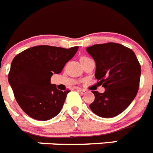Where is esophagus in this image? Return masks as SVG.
I'll return each mask as SVG.
<instances>
[{
	"label": "esophagus",
	"mask_w": 153,
	"mask_h": 153,
	"mask_svg": "<svg viewBox=\"0 0 153 153\" xmlns=\"http://www.w3.org/2000/svg\"><path fill=\"white\" fill-rule=\"evenodd\" d=\"M77 91L79 92H80V93H81V94H85V93H87V92H88V91L87 90H85V89H81V88H77Z\"/></svg>",
	"instance_id": "34e87169"
}]
</instances>
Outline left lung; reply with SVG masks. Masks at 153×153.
Returning a JSON list of instances; mask_svg holds the SVG:
<instances>
[{"mask_svg": "<svg viewBox=\"0 0 153 153\" xmlns=\"http://www.w3.org/2000/svg\"><path fill=\"white\" fill-rule=\"evenodd\" d=\"M96 63L95 78L105 88L104 93L93 91L94 101L89 105L94 113L111 118L129 106L139 88L141 65L131 49L117 43L87 48Z\"/></svg>", "mask_w": 153, "mask_h": 153, "instance_id": "left-lung-1", "label": "left lung"}]
</instances>
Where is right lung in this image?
Segmentation results:
<instances>
[{
  "instance_id": "right-lung-1",
  "label": "right lung",
  "mask_w": 153,
  "mask_h": 153,
  "mask_svg": "<svg viewBox=\"0 0 153 153\" xmlns=\"http://www.w3.org/2000/svg\"><path fill=\"white\" fill-rule=\"evenodd\" d=\"M78 48L40 45L26 49L14 58L8 82L16 102L29 117L44 121L60 113L70 91L57 89L55 84H51V77L61 73Z\"/></svg>"
}]
</instances>
